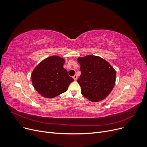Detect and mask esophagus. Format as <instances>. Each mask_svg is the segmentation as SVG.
Returning a JSON list of instances; mask_svg holds the SVG:
<instances>
[{
  "label": "esophagus",
  "mask_w": 147,
  "mask_h": 147,
  "mask_svg": "<svg viewBox=\"0 0 147 147\" xmlns=\"http://www.w3.org/2000/svg\"><path fill=\"white\" fill-rule=\"evenodd\" d=\"M73 79H74V80H77L78 79V76L77 75H74V76H73Z\"/></svg>",
  "instance_id": "esophagus-1"
}]
</instances>
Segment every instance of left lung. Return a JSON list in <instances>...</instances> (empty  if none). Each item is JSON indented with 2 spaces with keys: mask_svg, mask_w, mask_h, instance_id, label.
Segmentation results:
<instances>
[{
  "mask_svg": "<svg viewBox=\"0 0 147 147\" xmlns=\"http://www.w3.org/2000/svg\"><path fill=\"white\" fill-rule=\"evenodd\" d=\"M78 60L81 71L78 82L81 87L82 94L94 102L105 99L115 84V70L99 56L88 55Z\"/></svg>",
  "mask_w": 147,
  "mask_h": 147,
  "instance_id": "left-lung-1",
  "label": "left lung"
}]
</instances>
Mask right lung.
<instances>
[{
    "mask_svg": "<svg viewBox=\"0 0 147 147\" xmlns=\"http://www.w3.org/2000/svg\"><path fill=\"white\" fill-rule=\"evenodd\" d=\"M65 60L52 56L43 60L31 74L32 82L36 91L42 96L54 98L65 92L74 79L68 74L63 65Z\"/></svg>",
    "mask_w": 147,
    "mask_h": 147,
    "instance_id": "add662e5",
    "label": "right lung"
}]
</instances>
